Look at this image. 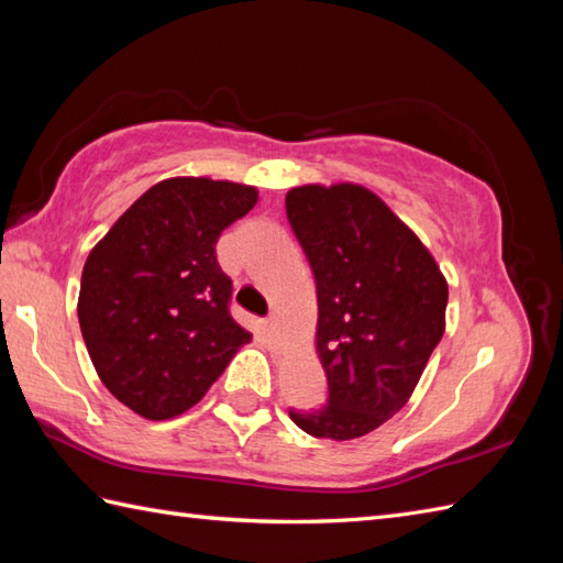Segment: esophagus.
Here are the masks:
<instances>
[{
    "mask_svg": "<svg viewBox=\"0 0 563 563\" xmlns=\"http://www.w3.org/2000/svg\"><path fill=\"white\" fill-rule=\"evenodd\" d=\"M266 329H268V333H278V317L271 314V317L266 319Z\"/></svg>",
    "mask_w": 563,
    "mask_h": 563,
    "instance_id": "esophagus-1",
    "label": "esophagus"
}]
</instances>
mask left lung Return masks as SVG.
<instances>
[{
	"label": "left lung",
	"mask_w": 563,
	"mask_h": 563,
	"mask_svg": "<svg viewBox=\"0 0 563 563\" xmlns=\"http://www.w3.org/2000/svg\"><path fill=\"white\" fill-rule=\"evenodd\" d=\"M285 210L317 280V355L329 399L290 411L305 433L353 440L401 411L445 333L433 254L361 184L290 188Z\"/></svg>",
	"instance_id": "obj_1"
}]
</instances>
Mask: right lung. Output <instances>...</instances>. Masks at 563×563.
I'll return each mask as SVG.
<instances>
[{
    "label": "right lung",
    "instance_id": "obj_1",
    "mask_svg": "<svg viewBox=\"0 0 563 563\" xmlns=\"http://www.w3.org/2000/svg\"><path fill=\"white\" fill-rule=\"evenodd\" d=\"M258 190L206 176L154 184L84 263L79 327L113 397L147 421L196 406L251 333L230 314L214 244Z\"/></svg>",
    "mask_w": 563,
    "mask_h": 563
}]
</instances>
